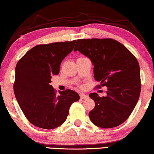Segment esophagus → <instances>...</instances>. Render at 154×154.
Instances as JSON below:
<instances>
[{"instance_id":"obj_1","label":"esophagus","mask_w":154,"mask_h":154,"mask_svg":"<svg viewBox=\"0 0 154 154\" xmlns=\"http://www.w3.org/2000/svg\"><path fill=\"white\" fill-rule=\"evenodd\" d=\"M80 97H81V99H82V100H87V99L89 97H88V94H80Z\"/></svg>"}]
</instances>
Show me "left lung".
Returning a JSON list of instances; mask_svg holds the SVG:
<instances>
[{"label":"left lung","instance_id":"8db88e82","mask_svg":"<svg viewBox=\"0 0 154 154\" xmlns=\"http://www.w3.org/2000/svg\"><path fill=\"white\" fill-rule=\"evenodd\" d=\"M74 51L88 57L94 65V78L107 87L106 97L95 92L89 97L95 103L89 112L92 123L102 128L119 126L128 119L141 92L140 65L135 57L111 38L79 39Z\"/></svg>","mask_w":154,"mask_h":154}]
</instances>
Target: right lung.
<instances>
[{
  "label": "right lung",
  "mask_w": 154,
  "mask_h": 154,
  "mask_svg": "<svg viewBox=\"0 0 154 154\" xmlns=\"http://www.w3.org/2000/svg\"><path fill=\"white\" fill-rule=\"evenodd\" d=\"M76 41L38 45L19 60L15 68L14 92L22 112L36 127L54 129L66 121L69 109L79 100L71 90L60 91L50 83L60 73L63 60L72 51Z\"/></svg>",
  "instance_id": "obj_1"
}]
</instances>
